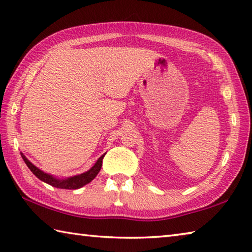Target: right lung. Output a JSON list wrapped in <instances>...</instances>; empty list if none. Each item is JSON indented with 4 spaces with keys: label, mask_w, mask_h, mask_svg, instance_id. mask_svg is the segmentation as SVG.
<instances>
[{
    "label": "right lung",
    "mask_w": 252,
    "mask_h": 252,
    "mask_svg": "<svg viewBox=\"0 0 252 252\" xmlns=\"http://www.w3.org/2000/svg\"><path fill=\"white\" fill-rule=\"evenodd\" d=\"M21 156H22L25 164H27L29 169L33 172L34 176H35L36 178H39L41 181L48 183V185L52 186V187L60 188V189L74 190V189H79V188L83 187L85 185H88L89 182H91L93 179L96 177V174L99 173L100 170H101L102 160H103L105 153L103 156H101L99 159H97V161L95 162V164L93 165V167L90 170H89V171L78 174V176L70 177L67 179H58V178H55L53 176H51V174H49V173H45V172L42 171V170H40L39 168H36L35 165L32 164L31 162H30L27 159V158H25L23 153H21Z\"/></svg>",
    "instance_id": "right-lung-1"
}]
</instances>
